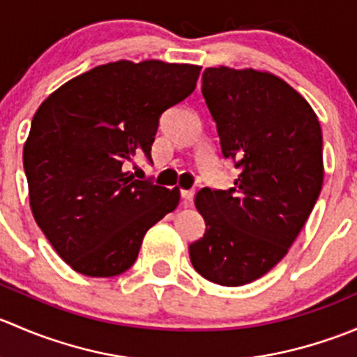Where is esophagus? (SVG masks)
<instances>
[{
    "instance_id": "esophagus-1",
    "label": "esophagus",
    "mask_w": 357,
    "mask_h": 357,
    "mask_svg": "<svg viewBox=\"0 0 357 357\" xmlns=\"http://www.w3.org/2000/svg\"><path fill=\"white\" fill-rule=\"evenodd\" d=\"M181 199H183V205H185V207H190L193 202L192 190H181Z\"/></svg>"
}]
</instances>
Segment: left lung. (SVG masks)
<instances>
[{
    "instance_id": "1",
    "label": "left lung",
    "mask_w": 357,
    "mask_h": 357,
    "mask_svg": "<svg viewBox=\"0 0 357 357\" xmlns=\"http://www.w3.org/2000/svg\"><path fill=\"white\" fill-rule=\"evenodd\" d=\"M202 95L240 174L233 188L197 193L205 235L190 245V261L208 282L240 287L275 268L307 221L325 176L321 126L271 72L208 67Z\"/></svg>"
}]
</instances>
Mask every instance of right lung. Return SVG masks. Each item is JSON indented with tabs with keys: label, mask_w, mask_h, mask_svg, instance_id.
I'll list each match as a JSON object with an SVG mask.
<instances>
[{
	"label": "right lung",
	"mask_w": 357,
	"mask_h": 357,
	"mask_svg": "<svg viewBox=\"0 0 357 357\" xmlns=\"http://www.w3.org/2000/svg\"><path fill=\"white\" fill-rule=\"evenodd\" d=\"M199 66L119 60L53 91L24 145L36 222L74 271L110 278L135 264L143 236L179 204V188L126 171L150 158L158 117L193 93Z\"/></svg>",
	"instance_id": "1"
}]
</instances>
